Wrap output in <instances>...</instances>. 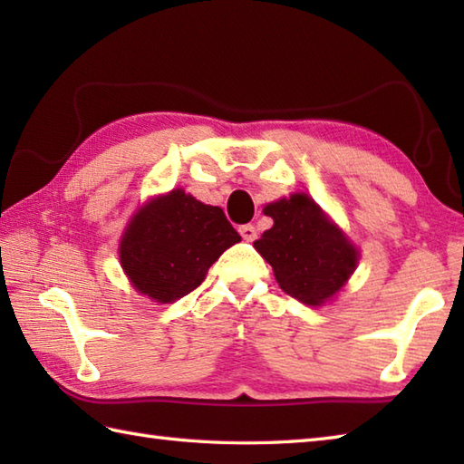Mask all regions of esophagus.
Returning <instances> with one entry per match:
<instances>
[{"label":"esophagus","instance_id":"1","mask_svg":"<svg viewBox=\"0 0 464 464\" xmlns=\"http://www.w3.org/2000/svg\"><path fill=\"white\" fill-rule=\"evenodd\" d=\"M239 233H241V237L245 241H255V239H257V229H255L253 225H241L239 227Z\"/></svg>","mask_w":464,"mask_h":464}]
</instances>
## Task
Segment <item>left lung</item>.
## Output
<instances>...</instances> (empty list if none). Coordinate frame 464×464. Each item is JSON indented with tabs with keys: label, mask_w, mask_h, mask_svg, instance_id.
<instances>
[{
	"label": "left lung",
	"mask_w": 464,
	"mask_h": 464,
	"mask_svg": "<svg viewBox=\"0 0 464 464\" xmlns=\"http://www.w3.org/2000/svg\"><path fill=\"white\" fill-rule=\"evenodd\" d=\"M263 211L273 227L253 245L281 289L304 304L331 299L357 267V249L307 195H291Z\"/></svg>",
	"instance_id": "1"
}]
</instances>
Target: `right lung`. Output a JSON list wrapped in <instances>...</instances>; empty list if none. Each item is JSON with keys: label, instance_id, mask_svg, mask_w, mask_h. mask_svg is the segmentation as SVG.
Returning <instances> with one entry per match:
<instances>
[{"label": "right lung", "instance_id": "1", "mask_svg": "<svg viewBox=\"0 0 464 464\" xmlns=\"http://www.w3.org/2000/svg\"><path fill=\"white\" fill-rule=\"evenodd\" d=\"M239 241L221 207L175 189L137 211L121 239L120 257L137 291L173 303L199 287L219 255Z\"/></svg>", "mask_w": 464, "mask_h": 464}]
</instances>
